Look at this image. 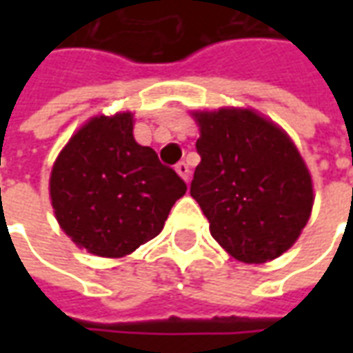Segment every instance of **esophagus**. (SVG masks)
I'll return each instance as SVG.
<instances>
[{
	"instance_id": "1",
	"label": "esophagus",
	"mask_w": 353,
	"mask_h": 353,
	"mask_svg": "<svg viewBox=\"0 0 353 353\" xmlns=\"http://www.w3.org/2000/svg\"><path fill=\"white\" fill-rule=\"evenodd\" d=\"M176 172L179 174V176L183 177L187 183H189V179H191V170H189V166H187L185 162H177Z\"/></svg>"
}]
</instances>
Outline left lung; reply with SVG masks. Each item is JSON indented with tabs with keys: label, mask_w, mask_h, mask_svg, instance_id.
<instances>
[{
	"label": "left lung",
	"mask_w": 353,
	"mask_h": 353,
	"mask_svg": "<svg viewBox=\"0 0 353 353\" xmlns=\"http://www.w3.org/2000/svg\"><path fill=\"white\" fill-rule=\"evenodd\" d=\"M200 126V164L191 196L210 232L242 263H266L285 253L308 223L314 191L295 143L252 109L192 113Z\"/></svg>",
	"instance_id": "8db88e82"
}]
</instances>
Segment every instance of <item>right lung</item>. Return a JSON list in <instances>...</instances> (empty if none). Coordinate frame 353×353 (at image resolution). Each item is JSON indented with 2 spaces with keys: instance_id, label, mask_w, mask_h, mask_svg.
Masks as SVG:
<instances>
[{
  "instance_id": "right-lung-1",
  "label": "right lung",
  "mask_w": 353,
  "mask_h": 353,
  "mask_svg": "<svg viewBox=\"0 0 353 353\" xmlns=\"http://www.w3.org/2000/svg\"><path fill=\"white\" fill-rule=\"evenodd\" d=\"M132 113L92 117L73 134L50 172L60 227L79 248L124 257L153 240L187 191L151 147L134 139Z\"/></svg>"
}]
</instances>
